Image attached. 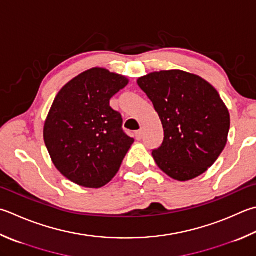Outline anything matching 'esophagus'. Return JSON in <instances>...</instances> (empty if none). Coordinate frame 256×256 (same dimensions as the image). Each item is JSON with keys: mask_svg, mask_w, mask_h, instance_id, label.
I'll return each mask as SVG.
<instances>
[{"mask_svg": "<svg viewBox=\"0 0 256 256\" xmlns=\"http://www.w3.org/2000/svg\"><path fill=\"white\" fill-rule=\"evenodd\" d=\"M134 134H136V139H137V140H140V139L142 138L144 130H142V129H139V130H137L136 132H134Z\"/></svg>", "mask_w": 256, "mask_h": 256, "instance_id": "1", "label": "esophagus"}]
</instances>
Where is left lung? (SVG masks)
I'll return each mask as SVG.
<instances>
[{"label":"left lung","instance_id":"1","mask_svg":"<svg viewBox=\"0 0 256 256\" xmlns=\"http://www.w3.org/2000/svg\"><path fill=\"white\" fill-rule=\"evenodd\" d=\"M162 120L164 142L154 149L157 166L186 182L204 174L228 142L230 112L216 89L182 70L152 72L137 80Z\"/></svg>","mask_w":256,"mask_h":256}]
</instances>
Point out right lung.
Instances as JSON below:
<instances>
[{
    "instance_id": "right-lung-1",
    "label": "right lung",
    "mask_w": 256,
    "mask_h": 256,
    "mask_svg": "<svg viewBox=\"0 0 256 256\" xmlns=\"http://www.w3.org/2000/svg\"><path fill=\"white\" fill-rule=\"evenodd\" d=\"M128 84L126 76L92 68L69 81L53 101L43 138L53 164L80 186L100 188L118 172L134 144L110 99Z\"/></svg>"
}]
</instances>
